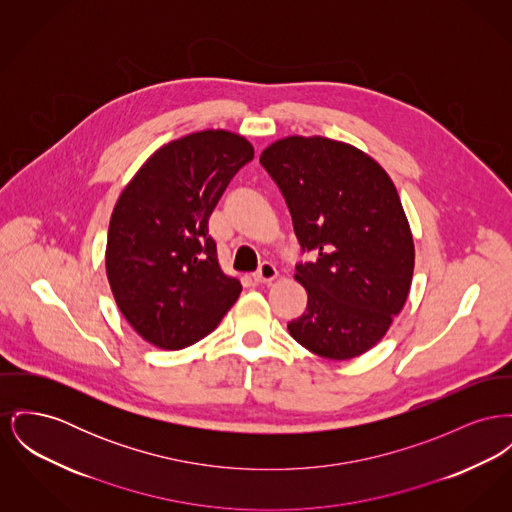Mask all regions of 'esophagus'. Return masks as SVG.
<instances>
[{
	"label": "esophagus",
	"instance_id": "obj_1",
	"mask_svg": "<svg viewBox=\"0 0 512 512\" xmlns=\"http://www.w3.org/2000/svg\"><path fill=\"white\" fill-rule=\"evenodd\" d=\"M276 267L272 263H261L259 271L253 272V280L259 282V284H265V282H272L276 278Z\"/></svg>",
	"mask_w": 512,
	"mask_h": 512
}]
</instances>
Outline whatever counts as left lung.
Returning a JSON list of instances; mask_svg holds the SVG:
<instances>
[{"label":"left lung","mask_w":512,"mask_h":512,"mask_svg":"<svg viewBox=\"0 0 512 512\" xmlns=\"http://www.w3.org/2000/svg\"><path fill=\"white\" fill-rule=\"evenodd\" d=\"M259 162L292 214L307 292L288 331L309 352L352 360L371 350L406 303L414 238L389 174L365 152L327 137H284Z\"/></svg>","instance_id":"obj_1"}]
</instances>
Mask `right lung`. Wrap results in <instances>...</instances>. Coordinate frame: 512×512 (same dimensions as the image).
<instances>
[{"label": "right lung", "instance_id": "obj_1", "mask_svg": "<svg viewBox=\"0 0 512 512\" xmlns=\"http://www.w3.org/2000/svg\"><path fill=\"white\" fill-rule=\"evenodd\" d=\"M251 160L238 133L197 131L160 147L121 191L106 274L127 323L156 348L199 342L240 298V280L218 265L209 218Z\"/></svg>", "mask_w": 512, "mask_h": 512}]
</instances>
